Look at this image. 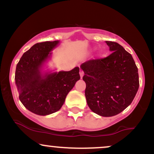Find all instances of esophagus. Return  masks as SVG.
<instances>
[{"label": "esophagus", "mask_w": 154, "mask_h": 154, "mask_svg": "<svg viewBox=\"0 0 154 154\" xmlns=\"http://www.w3.org/2000/svg\"><path fill=\"white\" fill-rule=\"evenodd\" d=\"M79 75H80L81 78H82L83 75H84V73H83V72L82 71V70H80V71H79Z\"/></svg>", "instance_id": "obj_1"}]
</instances>
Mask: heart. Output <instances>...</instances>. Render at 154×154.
I'll return each mask as SVG.
<instances>
[{
  "label": "heart",
  "instance_id": "b5f03b06",
  "mask_svg": "<svg viewBox=\"0 0 154 154\" xmlns=\"http://www.w3.org/2000/svg\"><path fill=\"white\" fill-rule=\"evenodd\" d=\"M100 54V53H99V54Z\"/></svg>",
  "mask_w": 154,
  "mask_h": 154
}]
</instances>
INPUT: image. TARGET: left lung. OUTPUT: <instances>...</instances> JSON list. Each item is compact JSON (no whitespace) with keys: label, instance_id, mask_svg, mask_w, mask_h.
<instances>
[{"label":"left lung","instance_id":"obj_1","mask_svg":"<svg viewBox=\"0 0 154 154\" xmlns=\"http://www.w3.org/2000/svg\"><path fill=\"white\" fill-rule=\"evenodd\" d=\"M112 52L81 64L87 103L101 116L119 114L131 104L139 88L138 70L132 55L115 42L106 41Z\"/></svg>","mask_w":154,"mask_h":154}]
</instances>
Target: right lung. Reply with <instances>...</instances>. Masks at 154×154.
I'll return each instance as SVG.
<instances>
[{"mask_svg":"<svg viewBox=\"0 0 154 154\" xmlns=\"http://www.w3.org/2000/svg\"><path fill=\"white\" fill-rule=\"evenodd\" d=\"M59 40L35 44L22 55L17 63L15 83L19 100L35 114L46 116L56 112L64 103L67 94L80 79L79 68L71 71L44 70Z\"/></svg>","mask_w":154,"mask_h":154,"instance_id":"1","label":"right lung"}]
</instances>
